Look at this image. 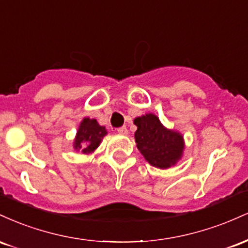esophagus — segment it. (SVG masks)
<instances>
[{"instance_id":"esophagus-1","label":"esophagus","mask_w":248,"mask_h":248,"mask_svg":"<svg viewBox=\"0 0 248 248\" xmlns=\"http://www.w3.org/2000/svg\"><path fill=\"white\" fill-rule=\"evenodd\" d=\"M118 133L121 134V135H127L128 134V129L126 126H122L120 128H118Z\"/></svg>"}]
</instances>
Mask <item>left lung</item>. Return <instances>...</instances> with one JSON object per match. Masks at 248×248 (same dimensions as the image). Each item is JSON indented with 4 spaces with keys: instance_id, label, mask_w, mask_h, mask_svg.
<instances>
[{
    "instance_id": "1",
    "label": "left lung",
    "mask_w": 248,
    "mask_h": 248,
    "mask_svg": "<svg viewBox=\"0 0 248 248\" xmlns=\"http://www.w3.org/2000/svg\"><path fill=\"white\" fill-rule=\"evenodd\" d=\"M136 147L153 167L168 169L181 160L184 140L181 133L168 129L153 113L134 119Z\"/></svg>"
}]
</instances>
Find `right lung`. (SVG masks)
Returning a JSON list of instances; mask_svg holds the SVG:
<instances>
[{"label": "right lung", "instance_id": "right-lung-1", "mask_svg": "<svg viewBox=\"0 0 248 248\" xmlns=\"http://www.w3.org/2000/svg\"><path fill=\"white\" fill-rule=\"evenodd\" d=\"M106 134V128L100 126L95 119L84 118L77 130L73 148L76 150H81L82 154L93 153L99 147Z\"/></svg>", "mask_w": 248, "mask_h": 248}]
</instances>
